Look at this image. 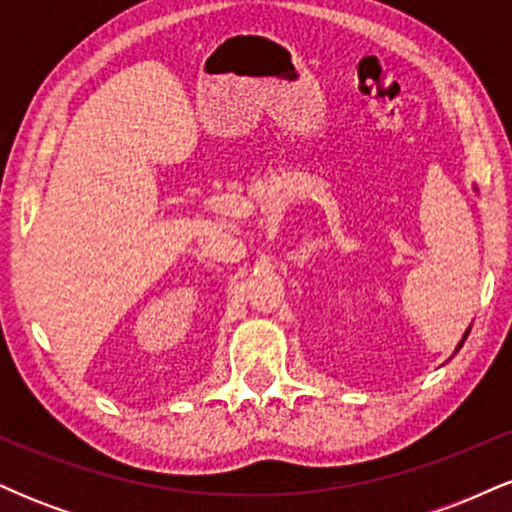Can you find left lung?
<instances>
[{"label":"left lung","instance_id":"obj_1","mask_svg":"<svg viewBox=\"0 0 512 512\" xmlns=\"http://www.w3.org/2000/svg\"><path fill=\"white\" fill-rule=\"evenodd\" d=\"M467 334H469V330H467V332H464V337H462V342H460V346L464 344V339H467ZM460 346H457V349H455V351H460Z\"/></svg>","mask_w":512,"mask_h":512}]
</instances>
